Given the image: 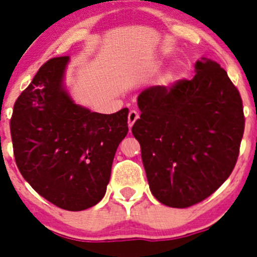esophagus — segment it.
<instances>
[{"instance_id": "34e87169", "label": "esophagus", "mask_w": 257, "mask_h": 257, "mask_svg": "<svg viewBox=\"0 0 257 257\" xmlns=\"http://www.w3.org/2000/svg\"><path fill=\"white\" fill-rule=\"evenodd\" d=\"M139 118V113L137 112V110H131L128 114V125L129 128H132L133 126V124L136 123L137 119Z\"/></svg>"}]
</instances>
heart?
I'll use <instances>...</instances> for the list:
<instances>
[{
  "label": "heart",
  "mask_w": 257,
  "mask_h": 257,
  "mask_svg": "<svg viewBox=\"0 0 257 257\" xmlns=\"http://www.w3.org/2000/svg\"><path fill=\"white\" fill-rule=\"evenodd\" d=\"M172 77H173V72H169V73L167 74V78L170 79V78H172Z\"/></svg>",
  "instance_id": "heart-1"
}]
</instances>
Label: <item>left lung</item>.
<instances>
[{
	"label": "left lung",
	"mask_w": 257,
	"mask_h": 257,
	"mask_svg": "<svg viewBox=\"0 0 257 257\" xmlns=\"http://www.w3.org/2000/svg\"><path fill=\"white\" fill-rule=\"evenodd\" d=\"M191 80L139 94L132 133L141 144L150 191L170 208L211 195L231 174L245 126L239 90L219 63L201 58Z\"/></svg>",
	"instance_id": "8db88e82"
}]
</instances>
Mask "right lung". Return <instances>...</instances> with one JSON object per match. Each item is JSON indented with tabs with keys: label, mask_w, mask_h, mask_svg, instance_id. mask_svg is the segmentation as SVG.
I'll return each instance as SVG.
<instances>
[{
	"label": "right lung",
	"mask_w": 257,
	"mask_h": 257,
	"mask_svg": "<svg viewBox=\"0 0 257 257\" xmlns=\"http://www.w3.org/2000/svg\"><path fill=\"white\" fill-rule=\"evenodd\" d=\"M68 62V56L49 59L21 93L11 137L26 181L58 208L80 211L105 195L129 110L100 114L77 104L64 84Z\"/></svg>",
	"instance_id": "right-lung-1"
}]
</instances>
